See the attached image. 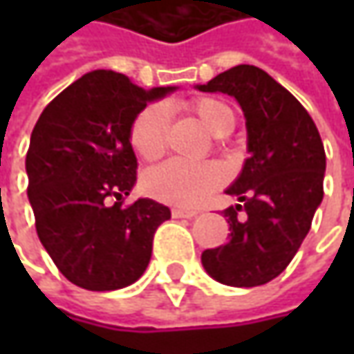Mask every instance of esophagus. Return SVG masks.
<instances>
[{"mask_svg":"<svg viewBox=\"0 0 354 354\" xmlns=\"http://www.w3.org/2000/svg\"><path fill=\"white\" fill-rule=\"evenodd\" d=\"M173 214V218H193V216H197V211H187V209H173L171 211Z\"/></svg>","mask_w":354,"mask_h":354,"instance_id":"esophagus-1","label":"esophagus"}]
</instances>
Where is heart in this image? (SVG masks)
Segmentation results:
<instances>
[{"label": "heart", "mask_w": 354, "mask_h": 354, "mask_svg": "<svg viewBox=\"0 0 354 354\" xmlns=\"http://www.w3.org/2000/svg\"><path fill=\"white\" fill-rule=\"evenodd\" d=\"M189 110L214 136H226L234 128L232 108L218 98L201 96L189 104ZM169 136V114L161 104H151L136 116L129 128V143L143 161H156L165 153ZM225 171L218 163H187L173 159L143 177V189L157 201L193 207L223 183Z\"/></svg>", "instance_id": "1"}]
</instances>
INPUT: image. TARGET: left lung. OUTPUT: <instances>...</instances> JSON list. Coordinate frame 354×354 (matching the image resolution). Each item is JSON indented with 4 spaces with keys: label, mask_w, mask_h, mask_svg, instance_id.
Returning <instances> with one entry per match:
<instances>
[{
    "label": "left lung",
    "mask_w": 354,
    "mask_h": 354,
    "mask_svg": "<svg viewBox=\"0 0 354 354\" xmlns=\"http://www.w3.org/2000/svg\"><path fill=\"white\" fill-rule=\"evenodd\" d=\"M198 90L236 98L250 151L226 191L240 201L223 211L228 242L203 252L201 262L226 286H264L292 262L321 205L325 149L319 131L292 92L258 66L238 64Z\"/></svg>",
    "instance_id": "obj_1"
}]
</instances>
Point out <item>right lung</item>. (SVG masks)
<instances>
[{"instance_id": "obj_1", "label": "right lung", "mask_w": 354, "mask_h": 354, "mask_svg": "<svg viewBox=\"0 0 354 354\" xmlns=\"http://www.w3.org/2000/svg\"><path fill=\"white\" fill-rule=\"evenodd\" d=\"M126 75L92 71L47 104L27 149L35 228L64 278L90 292L133 283L171 211L151 198L124 205L138 177L129 128L149 100Z\"/></svg>"}]
</instances>
